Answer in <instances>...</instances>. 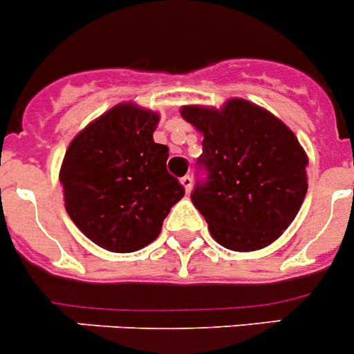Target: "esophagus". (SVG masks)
I'll return each mask as SVG.
<instances>
[{"instance_id":"obj_1","label":"esophagus","mask_w":354,"mask_h":354,"mask_svg":"<svg viewBox=\"0 0 354 354\" xmlns=\"http://www.w3.org/2000/svg\"><path fill=\"white\" fill-rule=\"evenodd\" d=\"M181 185H183V187H185V190L190 192L192 190V185H194V180H192V176H188V174H187V176L181 178Z\"/></svg>"}]
</instances>
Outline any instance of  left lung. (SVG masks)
I'll list each match as a JSON object with an SVG mask.
<instances>
[{
	"label": "left lung",
	"mask_w": 354,
	"mask_h": 354,
	"mask_svg": "<svg viewBox=\"0 0 354 354\" xmlns=\"http://www.w3.org/2000/svg\"><path fill=\"white\" fill-rule=\"evenodd\" d=\"M204 133L190 198L223 247L263 249L282 235L308 192V159L282 121L245 100L225 109L183 107Z\"/></svg>",
	"instance_id": "1"
}]
</instances>
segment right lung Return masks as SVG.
I'll use <instances>...</instances> for the list:
<instances>
[{
	"label": "right lung",
	"instance_id": "right-lung-1",
	"mask_svg": "<svg viewBox=\"0 0 354 354\" xmlns=\"http://www.w3.org/2000/svg\"><path fill=\"white\" fill-rule=\"evenodd\" d=\"M157 122L153 112L118 105L82 129L65 152V209L88 239L112 252L153 242L185 195L166 167L169 149L153 142Z\"/></svg>",
	"mask_w": 354,
	"mask_h": 354
}]
</instances>
